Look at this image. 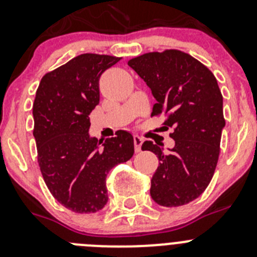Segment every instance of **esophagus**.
I'll use <instances>...</instances> for the list:
<instances>
[{
	"mask_svg": "<svg viewBox=\"0 0 257 257\" xmlns=\"http://www.w3.org/2000/svg\"><path fill=\"white\" fill-rule=\"evenodd\" d=\"M144 143V139L140 138V136L135 135L134 136V144H135V152L140 153L141 152V145Z\"/></svg>",
	"mask_w": 257,
	"mask_h": 257,
	"instance_id": "obj_1",
	"label": "esophagus"
}]
</instances>
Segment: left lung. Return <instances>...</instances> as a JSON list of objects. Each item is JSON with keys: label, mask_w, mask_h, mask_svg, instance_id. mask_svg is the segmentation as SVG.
<instances>
[{"label": "left lung", "mask_w": 257, "mask_h": 257, "mask_svg": "<svg viewBox=\"0 0 257 257\" xmlns=\"http://www.w3.org/2000/svg\"><path fill=\"white\" fill-rule=\"evenodd\" d=\"M128 66L157 100L152 116L164 113V124L173 127L175 147L169 153L153 141L141 147L159 159L150 196L167 208L185 205L205 191L219 158L225 121L218 82L206 66L176 49L145 53L128 61Z\"/></svg>", "instance_id": "1"}]
</instances>
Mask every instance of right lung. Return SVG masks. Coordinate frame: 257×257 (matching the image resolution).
<instances>
[{
  "label": "right lung",
  "mask_w": 257,
  "mask_h": 257,
  "mask_svg": "<svg viewBox=\"0 0 257 257\" xmlns=\"http://www.w3.org/2000/svg\"><path fill=\"white\" fill-rule=\"evenodd\" d=\"M118 57L84 53L44 75L33 104L38 163L47 187L65 208L99 211L108 201L105 178L134 155V138L117 131L98 140L89 114L99 104V79Z\"/></svg>",
  "instance_id": "add662e5"
}]
</instances>
